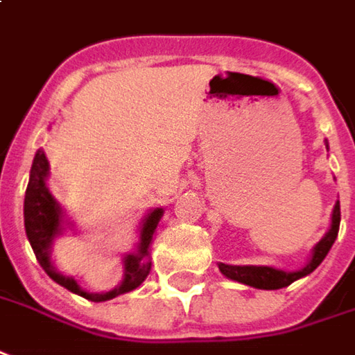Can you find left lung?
Segmentation results:
<instances>
[{"label": "left lung", "instance_id": "obj_1", "mask_svg": "<svg viewBox=\"0 0 355 355\" xmlns=\"http://www.w3.org/2000/svg\"><path fill=\"white\" fill-rule=\"evenodd\" d=\"M338 228L340 201H336V205L332 209V215H330V227H328L327 234L316 242L315 248L311 250V258L306 261V266H303L301 270L285 272V270H277L273 266H230V263H223V261H218V270L228 279L244 283V285L256 287V289H266V291L282 289V287H287V285H291L297 279H301V277L315 272L316 268L322 263V260L327 258L330 248H332L334 240L338 236Z\"/></svg>", "mask_w": 355, "mask_h": 355}]
</instances>
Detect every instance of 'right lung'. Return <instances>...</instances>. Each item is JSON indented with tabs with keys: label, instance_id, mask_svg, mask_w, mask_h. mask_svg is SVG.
Instances as JSON below:
<instances>
[{
	"label": "right lung",
	"instance_id": "add662e5",
	"mask_svg": "<svg viewBox=\"0 0 355 355\" xmlns=\"http://www.w3.org/2000/svg\"><path fill=\"white\" fill-rule=\"evenodd\" d=\"M50 175V164L46 160L44 150H37L31 173H28V185L25 191V205H23V216H25V232L31 242V248L35 252L37 260L42 266V270L49 273L50 279L66 287L68 291L80 295L83 299H89L95 303L115 299L119 295H125L128 291H135L140 287V283L148 277L152 261H150V246L156 234V228L160 223L164 209L156 207L150 209L148 213L142 218L140 225L139 244L132 252H128L123 256V279L121 283L113 287L111 291H101V293H89L80 287V283L76 282L72 275H64L60 273L54 263H52V250H54V240L60 239L66 230H76V225L70 220V216L66 215V211L56 201V197L50 193L46 180Z\"/></svg>",
	"mask_w": 355,
	"mask_h": 355
}]
</instances>
